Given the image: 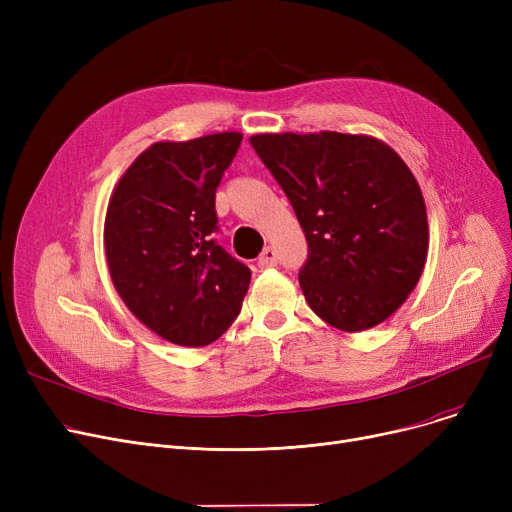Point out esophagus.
<instances>
[{
	"instance_id": "34e87169",
	"label": "esophagus",
	"mask_w": 512,
	"mask_h": 512,
	"mask_svg": "<svg viewBox=\"0 0 512 512\" xmlns=\"http://www.w3.org/2000/svg\"><path fill=\"white\" fill-rule=\"evenodd\" d=\"M278 261V253L274 247H265L257 259V265L261 267V270H267V267H274Z\"/></svg>"
}]
</instances>
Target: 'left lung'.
<instances>
[{
	"mask_svg": "<svg viewBox=\"0 0 512 512\" xmlns=\"http://www.w3.org/2000/svg\"><path fill=\"white\" fill-rule=\"evenodd\" d=\"M251 145L305 232L299 282L313 313L351 334L380 326L427 261V211L409 166L369 134L263 132Z\"/></svg>",
	"mask_w": 512,
	"mask_h": 512,
	"instance_id": "8db88e82",
	"label": "left lung"
}]
</instances>
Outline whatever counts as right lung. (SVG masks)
Masks as SVG:
<instances>
[{"label": "right lung", "instance_id": "obj_1", "mask_svg": "<svg viewBox=\"0 0 512 512\" xmlns=\"http://www.w3.org/2000/svg\"><path fill=\"white\" fill-rule=\"evenodd\" d=\"M240 141L234 130L157 141L107 203L103 249L114 288L143 326L178 346L218 340L249 290V267L211 238L215 188Z\"/></svg>", "mask_w": 512, "mask_h": 512}]
</instances>
